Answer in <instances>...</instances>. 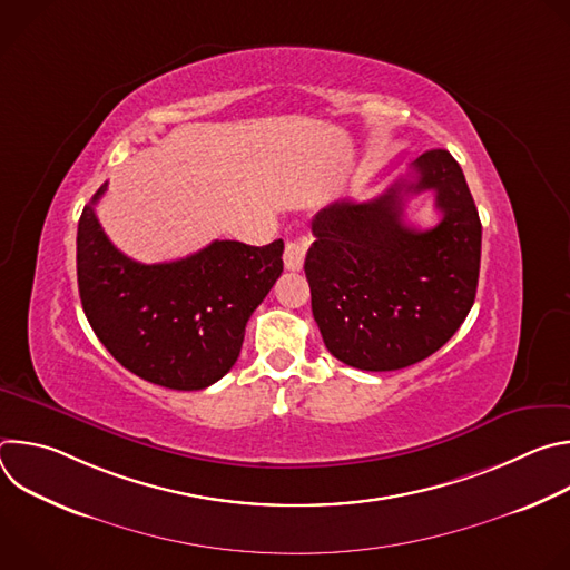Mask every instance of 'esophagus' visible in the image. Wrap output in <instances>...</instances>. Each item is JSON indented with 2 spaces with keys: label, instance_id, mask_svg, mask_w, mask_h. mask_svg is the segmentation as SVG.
I'll return each instance as SVG.
<instances>
[{
  "label": "esophagus",
  "instance_id": "1",
  "mask_svg": "<svg viewBox=\"0 0 570 570\" xmlns=\"http://www.w3.org/2000/svg\"><path fill=\"white\" fill-rule=\"evenodd\" d=\"M306 250H308V240L306 238H299V236L288 238L286 240V250H284V266L288 271H302Z\"/></svg>",
  "mask_w": 570,
  "mask_h": 570
}]
</instances>
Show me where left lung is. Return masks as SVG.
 Returning a JSON list of instances; mask_svg holds the SVG:
<instances>
[{"label":"left lung","mask_w":570,"mask_h":570,"mask_svg":"<svg viewBox=\"0 0 570 570\" xmlns=\"http://www.w3.org/2000/svg\"><path fill=\"white\" fill-rule=\"evenodd\" d=\"M367 203L338 200L315 214L304 273L327 350L350 367L390 372L435 354L469 315L480 273L482 227L464 174L449 150L413 161ZM436 191L443 220L402 223V194Z\"/></svg>","instance_id":"8db88e82"}]
</instances>
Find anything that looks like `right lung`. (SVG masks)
<instances>
[{
    "mask_svg": "<svg viewBox=\"0 0 570 570\" xmlns=\"http://www.w3.org/2000/svg\"><path fill=\"white\" fill-rule=\"evenodd\" d=\"M76 234V275L86 317L132 374L171 390H203L238 358L246 324L284 271V240H214L196 255L139 264L106 236L95 205Z\"/></svg>",
    "mask_w": 570,
    "mask_h": 570,
    "instance_id": "obj_1",
    "label": "right lung"
}]
</instances>
